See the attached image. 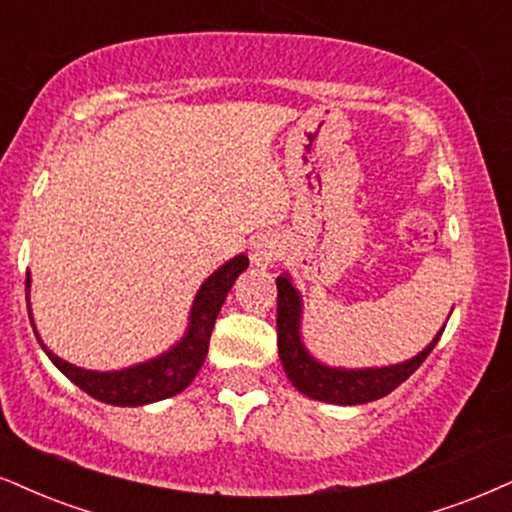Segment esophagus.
Masks as SVG:
<instances>
[{
	"instance_id": "1",
	"label": "esophagus",
	"mask_w": 512,
	"mask_h": 512,
	"mask_svg": "<svg viewBox=\"0 0 512 512\" xmlns=\"http://www.w3.org/2000/svg\"><path fill=\"white\" fill-rule=\"evenodd\" d=\"M277 256H280V242L275 235H258L251 242V261L256 266H270L277 261Z\"/></svg>"
}]
</instances>
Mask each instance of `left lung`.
<instances>
[{
    "instance_id": "1",
    "label": "left lung",
    "mask_w": 512,
    "mask_h": 512,
    "mask_svg": "<svg viewBox=\"0 0 512 512\" xmlns=\"http://www.w3.org/2000/svg\"><path fill=\"white\" fill-rule=\"evenodd\" d=\"M301 294L292 285L287 275L277 277V351H280L282 368H285L289 382L294 384L308 399L337 403V406H358V403L377 401L387 396L406 382L415 370L425 363L434 346H437L441 332L410 361L384 365V368H330V365L315 361L311 351L301 339Z\"/></svg>"
}]
</instances>
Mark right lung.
<instances>
[{
    "label": "right lung",
    "mask_w": 512,
    "mask_h": 512,
    "mask_svg": "<svg viewBox=\"0 0 512 512\" xmlns=\"http://www.w3.org/2000/svg\"><path fill=\"white\" fill-rule=\"evenodd\" d=\"M246 268H249V258L244 254L230 258L225 266H220L216 273L199 287L197 296H194L185 337H182L175 346H170L166 353H161V356L151 358V361L130 365V368L123 370L97 372L78 368V365L63 361V358H59L42 344L40 334L35 330L33 313H30V301L28 315L30 323H33L37 342H40L44 353L49 356V361H52L73 384H78L82 391H87L92 399L111 403V406H147V403L170 399V396L180 394V391L197 377V372L206 361L208 339H211L220 306H223L227 292H230L235 280ZM28 292L30 275L25 277V299H28Z\"/></svg>",
    "instance_id": "1"
}]
</instances>
